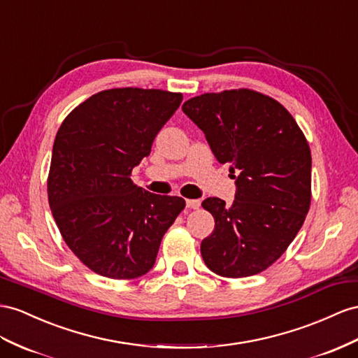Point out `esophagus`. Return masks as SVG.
Instances as JSON below:
<instances>
[{
  "mask_svg": "<svg viewBox=\"0 0 358 358\" xmlns=\"http://www.w3.org/2000/svg\"><path fill=\"white\" fill-rule=\"evenodd\" d=\"M199 206H201V203H199V199H186V207L187 208H199Z\"/></svg>",
  "mask_w": 358,
  "mask_h": 358,
  "instance_id": "1",
  "label": "esophagus"
}]
</instances>
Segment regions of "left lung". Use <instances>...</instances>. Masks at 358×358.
Segmentation results:
<instances>
[{"instance_id": "obj_1", "label": "left lung", "mask_w": 358, "mask_h": 358, "mask_svg": "<svg viewBox=\"0 0 358 358\" xmlns=\"http://www.w3.org/2000/svg\"><path fill=\"white\" fill-rule=\"evenodd\" d=\"M219 163L237 172L231 206L207 198L215 230L201 242L210 271L227 278L260 273L295 239L310 208L311 154L278 101L251 89L203 94L182 104Z\"/></svg>"}]
</instances>
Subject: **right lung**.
I'll list each match as a JSON object with an SVG mask.
<instances>
[{"label":"right lung","mask_w":358,"mask_h":358,"mask_svg":"<svg viewBox=\"0 0 358 358\" xmlns=\"http://www.w3.org/2000/svg\"><path fill=\"white\" fill-rule=\"evenodd\" d=\"M181 101V94L160 89H108L76 107L59 128L48 176L51 212L69 250L103 277L148 272L186 206L130 178Z\"/></svg>","instance_id":"add662e5"}]
</instances>
